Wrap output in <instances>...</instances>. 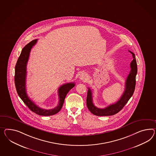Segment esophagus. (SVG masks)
<instances>
[{
	"instance_id": "34e87169",
	"label": "esophagus",
	"mask_w": 156,
	"mask_h": 156,
	"mask_svg": "<svg viewBox=\"0 0 156 156\" xmlns=\"http://www.w3.org/2000/svg\"><path fill=\"white\" fill-rule=\"evenodd\" d=\"M79 79L80 80H83V81H86L88 79V76L85 73H82L80 75Z\"/></svg>"
}]
</instances>
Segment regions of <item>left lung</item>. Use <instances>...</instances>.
<instances>
[{
	"label": "left lung",
	"instance_id": "obj_1",
	"mask_svg": "<svg viewBox=\"0 0 156 156\" xmlns=\"http://www.w3.org/2000/svg\"><path fill=\"white\" fill-rule=\"evenodd\" d=\"M129 51L132 54V57L133 58L130 64V67L131 69L126 81L124 93L120 99L116 103L110 105L104 108H97L93 102L92 90L90 88H88L87 105L89 110L93 114L97 116H110L116 114L123 108L125 105L127 103L128 100L133 95L136 85V76L137 72V67L134 53L130 51Z\"/></svg>",
	"mask_w": 156,
	"mask_h": 156
}]
</instances>
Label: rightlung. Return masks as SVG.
<instances>
[{
    "instance_id": "add662e5",
    "label": "right lung",
    "mask_w": 156,
    "mask_h": 156,
    "mask_svg": "<svg viewBox=\"0 0 156 156\" xmlns=\"http://www.w3.org/2000/svg\"><path fill=\"white\" fill-rule=\"evenodd\" d=\"M37 40H33L23 48L20 56L17 61L15 66V84L16 90L20 98L23 100L28 108L32 112L39 115L50 116L56 114L60 111L63 106L66 96L68 92L75 85V83H70L63 84L58 89L59 104L52 109H44L38 107L29 98L26 90V76L27 64L28 63L30 50L33 46L36 44Z\"/></svg>"
}]
</instances>
